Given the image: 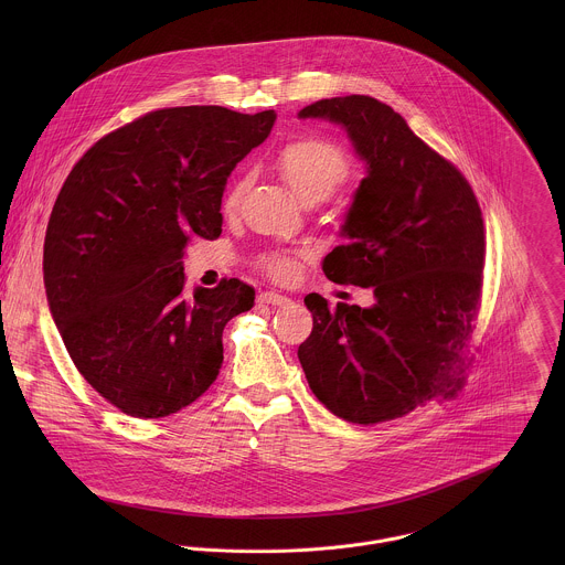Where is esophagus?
Instances as JSON below:
<instances>
[{
	"mask_svg": "<svg viewBox=\"0 0 565 565\" xmlns=\"http://www.w3.org/2000/svg\"><path fill=\"white\" fill-rule=\"evenodd\" d=\"M258 302L260 305H271V307H282V305H289L291 298L282 296V294H276V291H265V294L258 296Z\"/></svg>",
	"mask_w": 565,
	"mask_h": 565,
	"instance_id": "esophagus-1",
	"label": "esophagus"
}]
</instances>
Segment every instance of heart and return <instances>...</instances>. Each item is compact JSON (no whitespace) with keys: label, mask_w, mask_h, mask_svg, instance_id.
<instances>
[{"label":"heart","mask_w":565,"mask_h":565,"mask_svg":"<svg viewBox=\"0 0 565 565\" xmlns=\"http://www.w3.org/2000/svg\"><path fill=\"white\" fill-rule=\"evenodd\" d=\"M276 164L289 189L305 204H318L330 198L350 171V161L343 148L323 137H302L291 141L280 150ZM245 186L247 178L237 180L231 186L226 209H235L239 204ZM265 267L276 278H291L296 271V260L289 256H269Z\"/></svg>","instance_id":"obj_1"}]
</instances>
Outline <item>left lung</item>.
<instances>
[{"mask_svg":"<svg viewBox=\"0 0 565 565\" xmlns=\"http://www.w3.org/2000/svg\"><path fill=\"white\" fill-rule=\"evenodd\" d=\"M300 119L339 124L367 175L323 258L328 280L372 289L374 305L305 298L313 330L298 348L309 387L354 424L403 417L461 387L481 307L484 226L461 171L370 95L320 99Z\"/></svg>","mask_w":565,"mask_h":565,"instance_id":"obj_1","label":"left lung"}]
</instances>
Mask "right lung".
<instances>
[{
  "mask_svg": "<svg viewBox=\"0 0 565 565\" xmlns=\"http://www.w3.org/2000/svg\"><path fill=\"white\" fill-rule=\"evenodd\" d=\"M274 110L148 113L102 137L67 175L43 247L50 311L84 381L119 411L157 419L217 379L224 326L254 307L237 278L186 294L182 249L222 235L231 171Z\"/></svg>",
  "mask_w": 565,
  "mask_h": 565,
  "instance_id": "obj_1",
  "label": "right lung"
}]
</instances>
